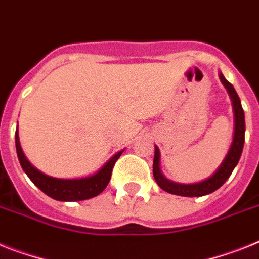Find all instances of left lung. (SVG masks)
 <instances>
[{
  "label": "left lung",
  "mask_w": 259,
  "mask_h": 259,
  "mask_svg": "<svg viewBox=\"0 0 259 259\" xmlns=\"http://www.w3.org/2000/svg\"><path fill=\"white\" fill-rule=\"evenodd\" d=\"M223 85L229 93V97L232 100V106H233L234 113V134L233 141L230 145L229 150H228L227 155L221 162V164L217 167V170L214 171L209 178L197 182V183H177L172 180L167 179L160 171V151L158 146H155V153H154V163H153V174L154 179H155L156 184L162 188L163 191H166L172 195H179V196L186 197H199L205 196L208 193L214 192L219 190L228 178L230 177V174L233 172L234 167L237 166V163L240 160L241 154H242V149H244L245 142V114L242 105H241V100L237 95L236 89L233 85L224 77L223 73H219Z\"/></svg>",
  "instance_id": "left-lung-1"
}]
</instances>
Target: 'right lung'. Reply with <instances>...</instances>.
<instances>
[{
	"mask_svg": "<svg viewBox=\"0 0 259 259\" xmlns=\"http://www.w3.org/2000/svg\"><path fill=\"white\" fill-rule=\"evenodd\" d=\"M15 149H17L19 163L30 180L47 196L58 201H80L100 195L109 183L114 163L123 153V150H119L118 153L114 154L108 162L104 163L99 171L92 175L76 178V179H59L40 172L29 162L19 143L18 129L15 130Z\"/></svg>",
	"mask_w": 259,
	"mask_h": 259,
	"instance_id": "1",
	"label": "right lung"
}]
</instances>
